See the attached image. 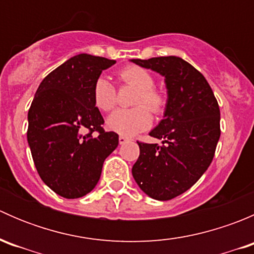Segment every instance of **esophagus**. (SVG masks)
<instances>
[{"label": "esophagus", "instance_id": "1", "mask_svg": "<svg viewBox=\"0 0 254 254\" xmlns=\"http://www.w3.org/2000/svg\"><path fill=\"white\" fill-rule=\"evenodd\" d=\"M127 141H129V139H127V137L120 135V136H119V143H120V145H124V143H127Z\"/></svg>", "mask_w": 254, "mask_h": 254}]
</instances>
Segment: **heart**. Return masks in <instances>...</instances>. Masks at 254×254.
Listing matches in <instances>:
<instances>
[{
    "mask_svg": "<svg viewBox=\"0 0 254 254\" xmlns=\"http://www.w3.org/2000/svg\"><path fill=\"white\" fill-rule=\"evenodd\" d=\"M118 79L124 86L137 89L131 109H118L107 120V127L123 136H132L147 129L151 115L165 111L167 98L160 89L155 88V78L145 68L136 65L123 67L118 72ZM94 106L102 112H109L117 104V89L106 77H98L93 84Z\"/></svg>",
    "mask_w": 254,
    "mask_h": 254,
    "instance_id": "obj_1",
    "label": "heart"
}]
</instances>
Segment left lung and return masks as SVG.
Returning a JSON list of instances; mask_svg holds the SVG:
<instances>
[{
  "label": "left lung",
  "mask_w": 254,
  "mask_h": 254,
  "mask_svg": "<svg viewBox=\"0 0 254 254\" xmlns=\"http://www.w3.org/2000/svg\"><path fill=\"white\" fill-rule=\"evenodd\" d=\"M165 76V117L150 132L162 145L137 141L132 176L156 200H171L194 186L214 158L220 139V108L211 87L195 67L177 56L131 60Z\"/></svg>",
  "instance_id": "left-lung-1"
}]
</instances>
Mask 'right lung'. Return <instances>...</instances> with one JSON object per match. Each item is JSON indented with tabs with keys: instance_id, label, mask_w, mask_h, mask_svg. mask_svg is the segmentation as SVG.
I'll return each instance as SVG.
<instances>
[{
	"instance_id": "1",
	"label": "right lung",
	"mask_w": 254,
	"mask_h": 254,
	"mask_svg": "<svg viewBox=\"0 0 254 254\" xmlns=\"http://www.w3.org/2000/svg\"><path fill=\"white\" fill-rule=\"evenodd\" d=\"M115 63L88 54L68 59L43 79L28 112L27 139L35 168L64 198L89 193L119 143L117 132L103 129L93 102L94 82Z\"/></svg>"
}]
</instances>
